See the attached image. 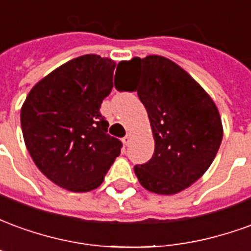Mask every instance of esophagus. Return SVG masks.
<instances>
[{"label":"esophagus","mask_w":251,"mask_h":251,"mask_svg":"<svg viewBox=\"0 0 251 251\" xmlns=\"http://www.w3.org/2000/svg\"><path fill=\"white\" fill-rule=\"evenodd\" d=\"M122 141H124V144H125V145H129L131 141V133H127V134L124 137V140H122Z\"/></svg>","instance_id":"34e87169"}]
</instances>
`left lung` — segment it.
Masks as SVG:
<instances>
[{
    "instance_id": "8db88e82",
    "label": "left lung",
    "mask_w": 251,
    "mask_h": 251,
    "mask_svg": "<svg viewBox=\"0 0 251 251\" xmlns=\"http://www.w3.org/2000/svg\"><path fill=\"white\" fill-rule=\"evenodd\" d=\"M117 90L137 91L151 121L154 153L136 165L140 184L174 195L199 180L221 147L223 127L214 100L180 66L164 56L118 63Z\"/></svg>"
}]
</instances>
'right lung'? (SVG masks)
<instances>
[{
    "mask_svg": "<svg viewBox=\"0 0 251 251\" xmlns=\"http://www.w3.org/2000/svg\"><path fill=\"white\" fill-rule=\"evenodd\" d=\"M115 62L83 55L36 83L21 107L25 145L52 183L72 192L102 184L122 142L99 113L113 88Z\"/></svg>",
    "mask_w": 251,
    "mask_h": 251,
    "instance_id": "obj_1",
    "label": "right lung"
}]
</instances>
